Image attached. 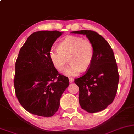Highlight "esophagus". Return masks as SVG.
Returning <instances> with one entry per match:
<instances>
[{
	"label": "esophagus",
	"mask_w": 134,
	"mask_h": 134,
	"mask_svg": "<svg viewBox=\"0 0 134 134\" xmlns=\"http://www.w3.org/2000/svg\"><path fill=\"white\" fill-rule=\"evenodd\" d=\"M69 82H70V83H72V82L74 81V79L72 78H69Z\"/></svg>",
	"instance_id": "34e87169"
}]
</instances>
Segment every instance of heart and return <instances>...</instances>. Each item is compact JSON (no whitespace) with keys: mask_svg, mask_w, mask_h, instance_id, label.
Masks as SVG:
<instances>
[{"mask_svg":"<svg viewBox=\"0 0 134 134\" xmlns=\"http://www.w3.org/2000/svg\"><path fill=\"white\" fill-rule=\"evenodd\" d=\"M94 50L92 43L79 36H68L59 43L58 48H52L49 56L53 65L58 70H62L67 62L70 64L64 69V75L76 76L88 69L94 58Z\"/></svg>","mask_w":134,"mask_h":134,"instance_id":"heart-1","label":"heart"}]
</instances>
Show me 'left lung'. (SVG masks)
<instances>
[{
  "label": "left lung",
  "instance_id": "obj_1",
  "mask_svg": "<svg viewBox=\"0 0 134 134\" xmlns=\"http://www.w3.org/2000/svg\"><path fill=\"white\" fill-rule=\"evenodd\" d=\"M72 32L86 35L93 44L94 50L90 67L74 81L79 88L80 105L89 113L100 111L113 102L117 92L119 74L113 49L95 31L81 30Z\"/></svg>",
  "mask_w": 134,
  "mask_h": 134
}]
</instances>
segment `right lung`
<instances>
[{"label":"right lung","instance_id":"1","mask_svg":"<svg viewBox=\"0 0 134 134\" xmlns=\"http://www.w3.org/2000/svg\"><path fill=\"white\" fill-rule=\"evenodd\" d=\"M62 33L58 31L32 34L19 50L15 63L14 86L21 106L33 115L52 116L69 85V78L53 66L49 52Z\"/></svg>","mask_w":134,"mask_h":134}]
</instances>
